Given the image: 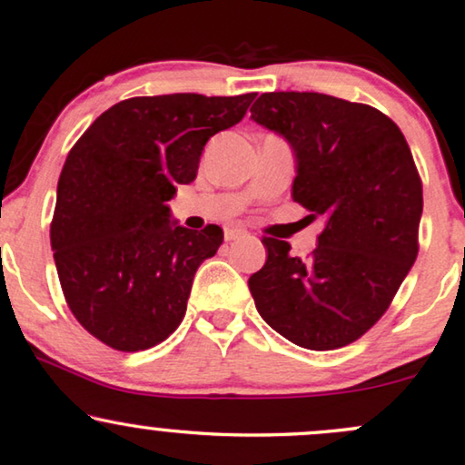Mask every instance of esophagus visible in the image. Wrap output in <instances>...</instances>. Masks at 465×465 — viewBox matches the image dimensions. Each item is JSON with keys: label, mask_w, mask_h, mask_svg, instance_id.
Instances as JSON below:
<instances>
[{"label": "esophagus", "mask_w": 465, "mask_h": 465, "mask_svg": "<svg viewBox=\"0 0 465 465\" xmlns=\"http://www.w3.org/2000/svg\"><path fill=\"white\" fill-rule=\"evenodd\" d=\"M246 235H248V232L242 230V227H227V230H225V240H227V242L246 238Z\"/></svg>", "instance_id": "1"}]
</instances>
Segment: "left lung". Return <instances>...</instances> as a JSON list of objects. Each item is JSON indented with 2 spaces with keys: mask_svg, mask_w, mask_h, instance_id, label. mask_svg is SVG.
<instances>
[{
  "mask_svg": "<svg viewBox=\"0 0 465 465\" xmlns=\"http://www.w3.org/2000/svg\"><path fill=\"white\" fill-rule=\"evenodd\" d=\"M251 120L289 143L292 200L324 225L307 261L263 238L254 305L301 348H343L383 316L417 259L423 193L407 139L381 111L320 93H265Z\"/></svg>",
  "mask_w": 465,
  "mask_h": 465,
  "instance_id": "1",
  "label": "left lung"
}]
</instances>
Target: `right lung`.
<instances>
[{"label": "right lung", "instance_id": "1", "mask_svg": "<svg viewBox=\"0 0 465 465\" xmlns=\"http://www.w3.org/2000/svg\"><path fill=\"white\" fill-rule=\"evenodd\" d=\"M254 96H134L96 117L69 152L50 244L69 310L109 348H153L181 324L223 230H187L168 202L195 179L208 139L235 126Z\"/></svg>", "mask_w": 465, "mask_h": 465}]
</instances>
